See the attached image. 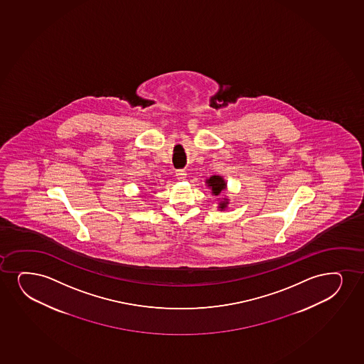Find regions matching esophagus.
<instances>
[{
	"instance_id": "34e87169",
	"label": "esophagus",
	"mask_w": 364,
	"mask_h": 364,
	"mask_svg": "<svg viewBox=\"0 0 364 364\" xmlns=\"http://www.w3.org/2000/svg\"><path fill=\"white\" fill-rule=\"evenodd\" d=\"M176 179L178 180H184L186 178V171H183V169H179V171H176Z\"/></svg>"
}]
</instances>
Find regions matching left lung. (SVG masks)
Returning a JSON list of instances; mask_svg holds the SVG:
<instances>
[{"label": "left lung", "mask_w": 364, "mask_h": 364, "mask_svg": "<svg viewBox=\"0 0 364 364\" xmlns=\"http://www.w3.org/2000/svg\"><path fill=\"white\" fill-rule=\"evenodd\" d=\"M207 184H208V188H212V193L213 195H220L222 193V190H225V181L222 179L220 176H213L210 178V179L207 180ZM227 203L228 202H220V208L223 210L225 206H227Z\"/></svg>", "instance_id": "left-lung-1"}]
</instances>
